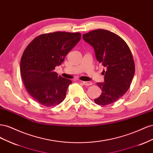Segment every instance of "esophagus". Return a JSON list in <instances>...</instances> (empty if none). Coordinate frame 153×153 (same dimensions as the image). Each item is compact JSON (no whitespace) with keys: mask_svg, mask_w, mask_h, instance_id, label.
<instances>
[{"mask_svg":"<svg viewBox=\"0 0 153 153\" xmlns=\"http://www.w3.org/2000/svg\"><path fill=\"white\" fill-rule=\"evenodd\" d=\"M83 84L85 85H92V82H83Z\"/></svg>","mask_w":153,"mask_h":153,"instance_id":"obj_1","label":"esophagus"}]
</instances>
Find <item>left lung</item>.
Here are the masks:
<instances>
[{
    "mask_svg": "<svg viewBox=\"0 0 153 153\" xmlns=\"http://www.w3.org/2000/svg\"><path fill=\"white\" fill-rule=\"evenodd\" d=\"M83 39L94 48L96 59L105 68V82L97 83L102 92L94 102L101 106L113 103L129 89L135 74L131 50L121 37L104 29L83 34Z\"/></svg>",
    "mask_w": 153,
    "mask_h": 153,
    "instance_id": "obj_1",
    "label": "left lung"
}]
</instances>
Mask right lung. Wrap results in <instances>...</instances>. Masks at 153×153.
<instances>
[{
  "label": "right lung",
  "instance_id": "right-lung-1",
  "mask_svg": "<svg viewBox=\"0 0 153 153\" xmlns=\"http://www.w3.org/2000/svg\"><path fill=\"white\" fill-rule=\"evenodd\" d=\"M80 32H55L37 36L25 49L20 61L23 82L30 95L43 106L61 103L71 80L58 76L55 66L79 42Z\"/></svg>",
  "mask_w": 153,
  "mask_h": 153
}]
</instances>
